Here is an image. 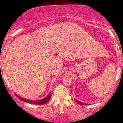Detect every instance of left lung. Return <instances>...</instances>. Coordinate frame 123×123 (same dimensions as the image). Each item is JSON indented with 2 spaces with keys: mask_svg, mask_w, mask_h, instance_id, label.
I'll list each match as a JSON object with an SVG mask.
<instances>
[{
  "mask_svg": "<svg viewBox=\"0 0 123 123\" xmlns=\"http://www.w3.org/2000/svg\"><path fill=\"white\" fill-rule=\"evenodd\" d=\"M75 101H76V102L77 104H80V105H88V104H84V103H83V102H80V101H79L78 100H77V99H75Z\"/></svg>",
  "mask_w": 123,
  "mask_h": 123,
  "instance_id": "left-lung-1",
  "label": "left lung"
}]
</instances>
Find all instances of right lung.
Here are the masks:
<instances>
[{
	"label": "right lung",
	"mask_w": 123,
	"mask_h": 123,
	"mask_svg": "<svg viewBox=\"0 0 123 123\" xmlns=\"http://www.w3.org/2000/svg\"><path fill=\"white\" fill-rule=\"evenodd\" d=\"M18 98L20 99V100L22 101H23L28 102V103L30 104H35V105H43V104H45L48 102L50 98H51V93H50L49 95L47 96L44 98L41 99V100H37V101H32V100H27V99H25L23 98H22V97L18 96H17Z\"/></svg>",
	"instance_id": "right-lung-1"
}]
</instances>
